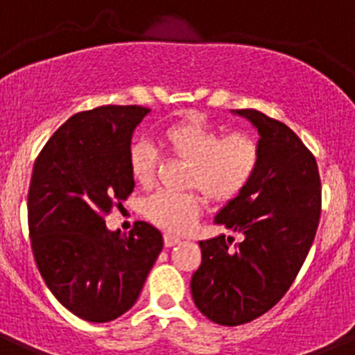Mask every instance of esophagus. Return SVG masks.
Segmentation results:
<instances>
[{"label": "esophagus", "mask_w": 355, "mask_h": 355, "mask_svg": "<svg viewBox=\"0 0 355 355\" xmlns=\"http://www.w3.org/2000/svg\"><path fill=\"white\" fill-rule=\"evenodd\" d=\"M163 243H165V247H167V249H171V247H174L175 243H180V238L174 236V234L165 233L163 234Z\"/></svg>", "instance_id": "obj_1"}]
</instances>
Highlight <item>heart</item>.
I'll use <instances>...</instances> for the list:
<instances>
[{
  "instance_id": "obj_1",
  "label": "heart",
  "mask_w": 355,
  "mask_h": 355,
  "mask_svg": "<svg viewBox=\"0 0 355 355\" xmlns=\"http://www.w3.org/2000/svg\"><path fill=\"white\" fill-rule=\"evenodd\" d=\"M159 146L168 156L188 163L184 187L199 188L208 199L227 202L240 196L259 167L258 140L245 131L222 135L215 128L193 121L171 124L159 133ZM131 180L150 187L158 171V155L147 142H135L128 153ZM202 199L197 192H158L144 205L150 222L167 233L183 234L197 220Z\"/></svg>"
}]
</instances>
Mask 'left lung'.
<instances>
[{
    "label": "left lung",
    "instance_id": "obj_1",
    "mask_svg": "<svg viewBox=\"0 0 355 355\" xmlns=\"http://www.w3.org/2000/svg\"><path fill=\"white\" fill-rule=\"evenodd\" d=\"M259 133V167L215 224L240 233L199 241L202 261L192 275L199 311L218 325H241L283 299L311 249L322 213L315 156L283 122L258 110H233Z\"/></svg>",
    "mask_w": 355,
    "mask_h": 355
}]
</instances>
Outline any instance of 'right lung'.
Segmentation results:
<instances>
[{
  "label": "right lung",
  "instance_id": "obj_1",
  "mask_svg": "<svg viewBox=\"0 0 355 355\" xmlns=\"http://www.w3.org/2000/svg\"><path fill=\"white\" fill-rule=\"evenodd\" d=\"M144 106H99L72 115L33 165L28 227L39 272L56 300L87 322L131 309L163 249L158 229L108 231L105 216L135 188L128 153ZM121 205V202H119Z\"/></svg>",
  "mask_w": 355,
  "mask_h": 355
}]
</instances>
